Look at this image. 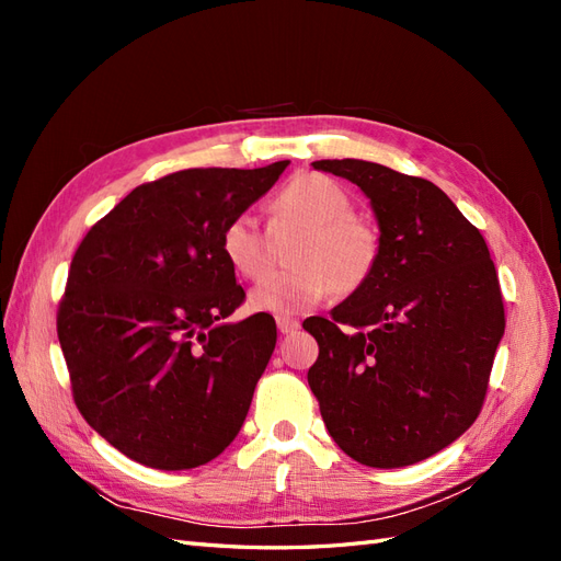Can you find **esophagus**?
I'll list each match as a JSON object with an SVG mask.
<instances>
[{
  "mask_svg": "<svg viewBox=\"0 0 561 561\" xmlns=\"http://www.w3.org/2000/svg\"><path fill=\"white\" fill-rule=\"evenodd\" d=\"M276 325L283 334H293L299 330V320L297 318H290V316H278L276 318Z\"/></svg>",
  "mask_w": 561,
  "mask_h": 561,
  "instance_id": "1",
  "label": "esophagus"
}]
</instances>
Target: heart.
I'll list each match as a JSON object with an SVG mask.
<instances>
[{"label":"heart","instance_id":"b5f03b06","mask_svg":"<svg viewBox=\"0 0 561 561\" xmlns=\"http://www.w3.org/2000/svg\"><path fill=\"white\" fill-rule=\"evenodd\" d=\"M304 229L293 243L280 271L250 295L254 309L268 313H301L325 301L332 290L351 295L360 290L381 260V233L369 219L353 213V201L334 180L304 173L287 182L271 201V231ZM227 264L245 280H262L274 254L268 233L248 213L231 217L219 236Z\"/></svg>","mask_w":561,"mask_h":561}]
</instances>
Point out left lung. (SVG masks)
Instances as JSON below:
<instances>
[{
  "mask_svg": "<svg viewBox=\"0 0 561 561\" xmlns=\"http://www.w3.org/2000/svg\"><path fill=\"white\" fill-rule=\"evenodd\" d=\"M358 184L381 233L375 276L330 318H307L309 386L334 443L369 468L423 461L478 419L505 332L478 227L423 178L360 159L313 161Z\"/></svg>",
  "mask_w": 561,
  "mask_h": 561,
  "instance_id": "left-lung-1",
  "label": "left lung"
}]
</instances>
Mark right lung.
Returning <instances> with one entry per match:
<instances>
[{
	"instance_id": "1",
	"label": "right lung",
	"mask_w": 561,
	"mask_h": 561,
	"mask_svg": "<svg viewBox=\"0 0 561 561\" xmlns=\"http://www.w3.org/2000/svg\"><path fill=\"white\" fill-rule=\"evenodd\" d=\"M287 163L190 168L135 186L77 248L58 307L72 396L133 461L196 468L239 435L276 320H227L245 293L219 236Z\"/></svg>"
}]
</instances>
